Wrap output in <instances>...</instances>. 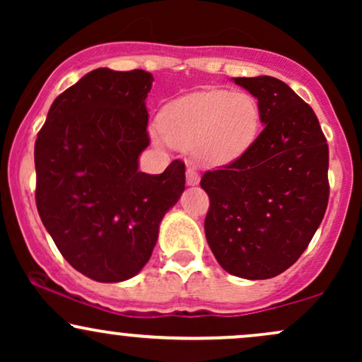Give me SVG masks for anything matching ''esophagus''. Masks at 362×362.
Returning <instances> with one entry per match:
<instances>
[{
    "label": "esophagus",
    "instance_id": "obj_1",
    "mask_svg": "<svg viewBox=\"0 0 362 362\" xmlns=\"http://www.w3.org/2000/svg\"><path fill=\"white\" fill-rule=\"evenodd\" d=\"M199 180H201V177H199L197 170H195L194 167L187 168V184H189V185H197Z\"/></svg>",
    "mask_w": 362,
    "mask_h": 362
}]
</instances>
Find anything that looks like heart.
Here are the masks:
<instances>
[{
  "instance_id": "obj_1",
  "label": "heart",
  "mask_w": 362,
  "mask_h": 362,
  "mask_svg": "<svg viewBox=\"0 0 362 362\" xmlns=\"http://www.w3.org/2000/svg\"><path fill=\"white\" fill-rule=\"evenodd\" d=\"M260 120V103L252 93L211 88L170 103L160 117V129L173 146L194 149L204 163L223 165L252 146Z\"/></svg>"
}]
</instances>
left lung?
<instances>
[{
    "label": "left lung",
    "instance_id": "obj_1",
    "mask_svg": "<svg viewBox=\"0 0 362 362\" xmlns=\"http://www.w3.org/2000/svg\"><path fill=\"white\" fill-rule=\"evenodd\" d=\"M235 83L259 100L264 129L242 156L202 175L206 238L226 272L271 279L300 259L325 216L328 144L313 109L284 81Z\"/></svg>",
    "mask_w": 362,
    "mask_h": 362
}]
</instances>
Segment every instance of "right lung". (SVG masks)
<instances>
[{
  "mask_svg": "<svg viewBox=\"0 0 362 362\" xmlns=\"http://www.w3.org/2000/svg\"><path fill=\"white\" fill-rule=\"evenodd\" d=\"M151 73L98 68L52 102L35 141V204L57 250L98 282L146 265L163 216L185 189V165L139 172L148 148Z\"/></svg>",
  "mask_w": 362,
  "mask_h": 362,
  "instance_id": "obj_1",
  "label": "right lung"
}]
</instances>
